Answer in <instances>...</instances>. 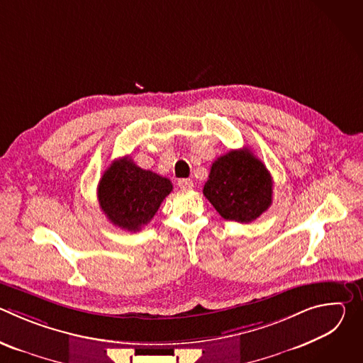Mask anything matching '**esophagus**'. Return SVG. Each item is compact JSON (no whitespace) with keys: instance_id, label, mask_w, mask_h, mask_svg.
<instances>
[{"instance_id":"esophagus-1","label":"esophagus","mask_w":363,"mask_h":363,"mask_svg":"<svg viewBox=\"0 0 363 363\" xmlns=\"http://www.w3.org/2000/svg\"><path fill=\"white\" fill-rule=\"evenodd\" d=\"M178 186L181 188V189H191L192 186H194V182L191 181V179H179L178 181Z\"/></svg>"}]
</instances>
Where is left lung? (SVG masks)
Masks as SVG:
<instances>
[{
    "label": "left lung",
    "mask_w": 363,
    "mask_h": 363,
    "mask_svg": "<svg viewBox=\"0 0 363 363\" xmlns=\"http://www.w3.org/2000/svg\"><path fill=\"white\" fill-rule=\"evenodd\" d=\"M202 192L224 220L251 223L272 205L273 178L244 147L230 150L213 164Z\"/></svg>",
    "instance_id": "1"
}]
</instances>
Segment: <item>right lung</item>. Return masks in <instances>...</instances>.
<instances>
[{"instance_id":"add662e5","label":"right lung","mask_w":363,"mask_h":363,"mask_svg":"<svg viewBox=\"0 0 363 363\" xmlns=\"http://www.w3.org/2000/svg\"><path fill=\"white\" fill-rule=\"evenodd\" d=\"M172 184L130 158L113 161L97 185V199L108 220L128 231H139L157 214Z\"/></svg>"}]
</instances>
